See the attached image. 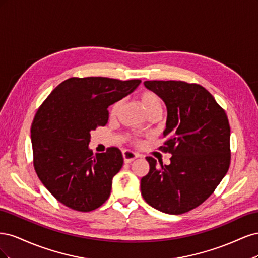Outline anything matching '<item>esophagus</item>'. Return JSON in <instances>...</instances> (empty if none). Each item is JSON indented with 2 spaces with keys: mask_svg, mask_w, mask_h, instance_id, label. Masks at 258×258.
I'll return each mask as SVG.
<instances>
[{
  "mask_svg": "<svg viewBox=\"0 0 258 258\" xmlns=\"http://www.w3.org/2000/svg\"><path fill=\"white\" fill-rule=\"evenodd\" d=\"M138 156L139 155L137 153L132 152V151H123L122 152V157H123V160H124V162H126V163L132 162L135 159L138 158Z\"/></svg>",
  "mask_w": 258,
  "mask_h": 258,
  "instance_id": "1",
  "label": "esophagus"
}]
</instances>
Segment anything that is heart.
Masks as SVG:
<instances>
[{
	"label": "heart",
	"instance_id": "b5f03b06",
	"mask_svg": "<svg viewBox=\"0 0 258 258\" xmlns=\"http://www.w3.org/2000/svg\"><path fill=\"white\" fill-rule=\"evenodd\" d=\"M139 100L141 102L143 110L147 115H150L155 112H161L162 110V101L158 95H156L153 91H143L141 95L139 96ZM120 107V101H117L112 106L110 110L111 116H115L118 112Z\"/></svg>",
	"mask_w": 258,
	"mask_h": 258
}]
</instances>
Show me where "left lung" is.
Here are the masks:
<instances>
[{
    "label": "left lung",
    "mask_w": 258,
    "mask_h": 258,
    "mask_svg": "<svg viewBox=\"0 0 258 258\" xmlns=\"http://www.w3.org/2000/svg\"><path fill=\"white\" fill-rule=\"evenodd\" d=\"M144 86L167 106L163 152L170 165L146 157L150 172L141 178V194L154 209L182 214L213 194L230 165V127L214 97L197 84L146 81Z\"/></svg>",
    "instance_id": "left-lung-1"
}]
</instances>
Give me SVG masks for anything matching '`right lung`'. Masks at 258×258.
Listing matches in <instances>:
<instances>
[{"label":"right lung","instance_id":"right-lung-1","mask_svg":"<svg viewBox=\"0 0 258 258\" xmlns=\"http://www.w3.org/2000/svg\"><path fill=\"white\" fill-rule=\"evenodd\" d=\"M141 83L107 77H72L59 84L38 108L31 127L34 169L61 204L81 212L102 206L123 158L117 147L93 154L91 131L105 126L107 107Z\"/></svg>","mask_w":258,"mask_h":258}]
</instances>
